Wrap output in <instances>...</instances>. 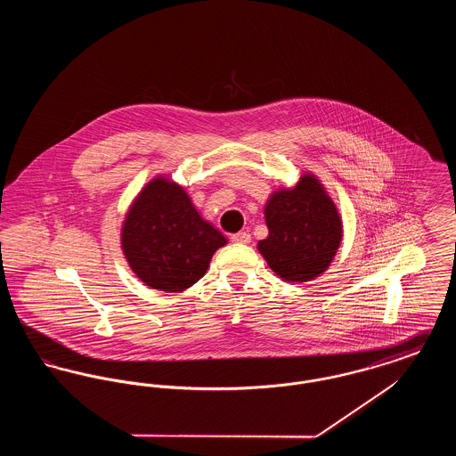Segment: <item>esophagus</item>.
Listing matches in <instances>:
<instances>
[{
	"instance_id": "34e87169",
	"label": "esophagus",
	"mask_w": 456,
	"mask_h": 456,
	"mask_svg": "<svg viewBox=\"0 0 456 456\" xmlns=\"http://www.w3.org/2000/svg\"><path fill=\"white\" fill-rule=\"evenodd\" d=\"M232 242H240V244H248L251 242V236L248 232H238V234H232L231 236Z\"/></svg>"
}]
</instances>
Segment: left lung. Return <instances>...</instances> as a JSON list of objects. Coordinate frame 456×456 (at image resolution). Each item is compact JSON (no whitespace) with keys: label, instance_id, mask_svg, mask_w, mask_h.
I'll list each match as a JSON object with an SVG mask.
<instances>
[{"label":"left lung","instance_id":"left-lung-1","mask_svg":"<svg viewBox=\"0 0 456 456\" xmlns=\"http://www.w3.org/2000/svg\"><path fill=\"white\" fill-rule=\"evenodd\" d=\"M268 238L258 251L268 266L289 282L322 275L342 240V218L323 184L304 174L290 190L273 191L265 205Z\"/></svg>","mask_w":456,"mask_h":456}]
</instances>
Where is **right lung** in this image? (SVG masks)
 I'll list each match as a JSON object with an SVG mask.
<instances>
[{"label": "right lung", "instance_id": "obj_1", "mask_svg": "<svg viewBox=\"0 0 456 456\" xmlns=\"http://www.w3.org/2000/svg\"><path fill=\"white\" fill-rule=\"evenodd\" d=\"M225 242L196 212L188 193L164 175L136 196L121 232V248L134 275L164 292H181L198 282Z\"/></svg>", "mask_w": 456, "mask_h": 456}]
</instances>
